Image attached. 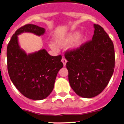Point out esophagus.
Instances as JSON below:
<instances>
[{
  "label": "esophagus",
  "mask_w": 124,
  "mask_h": 124,
  "mask_svg": "<svg viewBox=\"0 0 124 124\" xmlns=\"http://www.w3.org/2000/svg\"><path fill=\"white\" fill-rule=\"evenodd\" d=\"M62 62L63 63V64H64V66H65V65H66V63H67V60H66L65 59H64V58H62Z\"/></svg>",
  "instance_id": "1"
}]
</instances>
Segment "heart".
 I'll return each mask as SVG.
<instances>
[{
    "mask_svg": "<svg viewBox=\"0 0 124 124\" xmlns=\"http://www.w3.org/2000/svg\"><path fill=\"white\" fill-rule=\"evenodd\" d=\"M86 39V36L85 34H80L79 31H73L69 33L67 35L62 36H59L56 39V43L54 42H50L49 43V46L51 49L54 50H58L59 47H64L67 46L71 43L70 45V49L72 50H76L79 49L85 43Z\"/></svg>",
    "mask_w": 124,
    "mask_h": 124,
    "instance_id": "heart-1",
    "label": "heart"
}]
</instances>
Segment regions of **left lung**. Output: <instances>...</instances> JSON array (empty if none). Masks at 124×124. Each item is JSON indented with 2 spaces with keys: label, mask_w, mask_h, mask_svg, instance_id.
<instances>
[{
  "label": "left lung",
  "mask_w": 124,
  "mask_h": 124,
  "mask_svg": "<svg viewBox=\"0 0 124 124\" xmlns=\"http://www.w3.org/2000/svg\"><path fill=\"white\" fill-rule=\"evenodd\" d=\"M92 40L65 53L70 87L78 96L91 98L108 84L115 67L113 43L100 25H93Z\"/></svg>",
  "instance_id": "left-lung-1"
}]
</instances>
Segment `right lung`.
<instances>
[{
    "label": "right lung",
    "mask_w": 124,
    "mask_h": 124,
    "mask_svg": "<svg viewBox=\"0 0 124 124\" xmlns=\"http://www.w3.org/2000/svg\"><path fill=\"white\" fill-rule=\"evenodd\" d=\"M31 33L39 36L45 29L35 24L21 27L12 35L7 48V69L11 81L22 94L34 100L50 95L56 77L63 67L62 56L50 55L45 49L26 54L19 44L18 35Z\"/></svg>",
    "instance_id": "right-lung-1"
}]
</instances>
